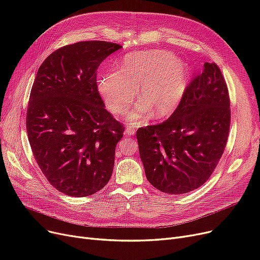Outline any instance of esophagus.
Returning <instances> with one entry per match:
<instances>
[{"label":"esophagus","mask_w":260,"mask_h":260,"mask_svg":"<svg viewBox=\"0 0 260 260\" xmlns=\"http://www.w3.org/2000/svg\"><path fill=\"white\" fill-rule=\"evenodd\" d=\"M135 133H136V129L133 128L132 126H127L126 129H125V134L128 135V136H134Z\"/></svg>","instance_id":"1"}]
</instances>
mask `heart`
Masks as SVG:
<instances>
[{"label":"heart","instance_id":"1","mask_svg":"<svg viewBox=\"0 0 260 260\" xmlns=\"http://www.w3.org/2000/svg\"><path fill=\"white\" fill-rule=\"evenodd\" d=\"M187 65L165 50L134 52L124 58L120 72L102 76L98 89L105 104L115 114H125L137 95L142 99L127 116V122L139 126L152 109L162 117L179 105L187 85Z\"/></svg>","mask_w":260,"mask_h":260}]
</instances>
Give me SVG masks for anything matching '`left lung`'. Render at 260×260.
<instances>
[{"mask_svg":"<svg viewBox=\"0 0 260 260\" xmlns=\"http://www.w3.org/2000/svg\"><path fill=\"white\" fill-rule=\"evenodd\" d=\"M203 66L173 115L136 134L146 179L170 195L192 192L206 182L228 141L231 109L226 83L215 63Z\"/></svg>","mask_w":260,"mask_h":260,"instance_id":"8db88e82","label":"left lung"}]
</instances>
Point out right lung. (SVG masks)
Masks as SVG:
<instances>
[{
	"instance_id": "1",
	"label": "right lung",
	"mask_w": 260,
	"mask_h": 260,
	"mask_svg": "<svg viewBox=\"0 0 260 260\" xmlns=\"http://www.w3.org/2000/svg\"><path fill=\"white\" fill-rule=\"evenodd\" d=\"M121 47L105 41L66 45L49 54L37 73L27 135L39 168L65 195H92L111 179L124 127L104 107L97 70Z\"/></svg>"
}]
</instances>
